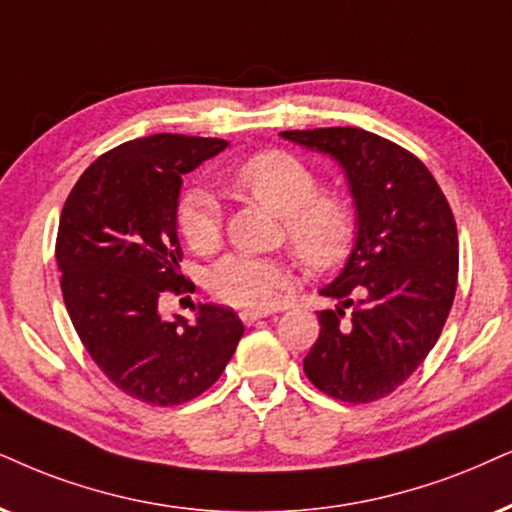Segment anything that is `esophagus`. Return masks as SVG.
Returning a JSON list of instances; mask_svg holds the SVG:
<instances>
[{"label": "esophagus", "instance_id": "34e87169", "mask_svg": "<svg viewBox=\"0 0 512 512\" xmlns=\"http://www.w3.org/2000/svg\"><path fill=\"white\" fill-rule=\"evenodd\" d=\"M264 316H269V312H264V309H243L241 321L245 323V326H252V323L264 319Z\"/></svg>", "mask_w": 512, "mask_h": 512}]
</instances>
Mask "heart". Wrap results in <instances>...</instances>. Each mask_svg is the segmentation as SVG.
I'll list each match as a JSON object with an SVG mask.
<instances>
[{
  "instance_id": "b5f03b06",
  "label": "heart",
  "mask_w": 512,
  "mask_h": 512,
  "mask_svg": "<svg viewBox=\"0 0 512 512\" xmlns=\"http://www.w3.org/2000/svg\"><path fill=\"white\" fill-rule=\"evenodd\" d=\"M229 186L245 198L283 217L286 241L312 269H331L352 250L357 219L338 193H319V179L302 160L286 151H262L229 174ZM177 226L191 250H217L222 241V210L205 189L179 200ZM290 271L281 262L250 255H229L212 267L208 286L234 307L264 309L286 290Z\"/></svg>"
}]
</instances>
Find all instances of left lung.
<instances>
[{
	"label": "left lung",
	"instance_id": "1",
	"mask_svg": "<svg viewBox=\"0 0 512 512\" xmlns=\"http://www.w3.org/2000/svg\"><path fill=\"white\" fill-rule=\"evenodd\" d=\"M345 172L357 238L319 293V340L304 373L328 397L368 404L397 390L442 333L456 295L458 231L442 189L416 155L359 127L281 132Z\"/></svg>",
	"mask_w": 512,
	"mask_h": 512
}]
</instances>
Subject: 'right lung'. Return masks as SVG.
Listing matches in <instances>:
<instances>
[{
    "label": "right lung",
    "mask_w": 512,
    "mask_h": 512,
    "mask_svg": "<svg viewBox=\"0 0 512 512\" xmlns=\"http://www.w3.org/2000/svg\"><path fill=\"white\" fill-rule=\"evenodd\" d=\"M229 146L222 139L153 134L127 141L84 170L63 205L56 264L84 349L129 397L155 406L196 399L234 357L243 323L198 304L193 321L163 319L158 300L179 290L181 177Z\"/></svg>",
    "instance_id": "obj_1"
}]
</instances>
